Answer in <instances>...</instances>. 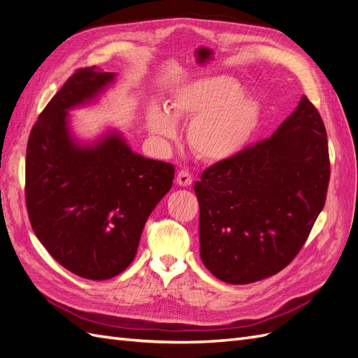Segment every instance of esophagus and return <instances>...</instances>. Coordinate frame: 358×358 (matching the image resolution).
<instances>
[{
    "label": "esophagus",
    "instance_id": "34e87169",
    "mask_svg": "<svg viewBox=\"0 0 358 358\" xmlns=\"http://www.w3.org/2000/svg\"><path fill=\"white\" fill-rule=\"evenodd\" d=\"M176 183L180 187H189L192 183V175L188 170H180L178 173V178H176Z\"/></svg>",
    "mask_w": 358,
    "mask_h": 358
}]
</instances>
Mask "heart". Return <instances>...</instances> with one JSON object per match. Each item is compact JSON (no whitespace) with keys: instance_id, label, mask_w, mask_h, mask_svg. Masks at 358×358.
<instances>
[{"instance_id":"heart-1","label":"heart","mask_w":358,"mask_h":358,"mask_svg":"<svg viewBox=\"0 0 358 358\" xmlns=\"http://www.w3.org/2000/svg\"><path fill=\"white\" fill-rule=\"evenodd\" d=\"M191 117L188 143L204 161L234 157L251 140L258 127L259 107L243 94L230 76H213L180 86L167 103V112L150 107L146 122L150 134L162 143L178 136L176 122Z\"/></svg>"}]
</instances>
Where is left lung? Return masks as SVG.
I'll use <instances>...</instances> for the list:
<instances>
[{"mask_svg": "<svg viewBox=\"0 0 358 358\" xmlns=\"http://www.w3.org/2000/svg\"><path fill=\"white\" fill-rule=\"evenodd\" d=\"M330 180L324 122L301 96L267 140L203 171L200 257L227 284H252L294 258L324 208Z\"/></svg>", "mask_w": 358, "mask_h": 358, "instance_id": "8db88e82", "label": "left lung"}]
</instances>
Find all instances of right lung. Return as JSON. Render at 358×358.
Returning <instances> with one entry per match:
<instances>
[{"label":"right lung","mask_w":358,"mask_h":358,"mask_svg":"<svg viewBox=\"0 0 358 358\" xmlns=\"http://www.w3.org/2000/svg\"><path fill=\"white\" fill-rule=\"evenodd\" d=\"M116 74L80 69L32 127L25 200L37 239L71 273L110 279L131 264L155 206L173 185L175 167L133 152L110 129L92 143L76 138L69 112L94 103Z\"/></svg>","instance_id":"1"}]
</instances>
